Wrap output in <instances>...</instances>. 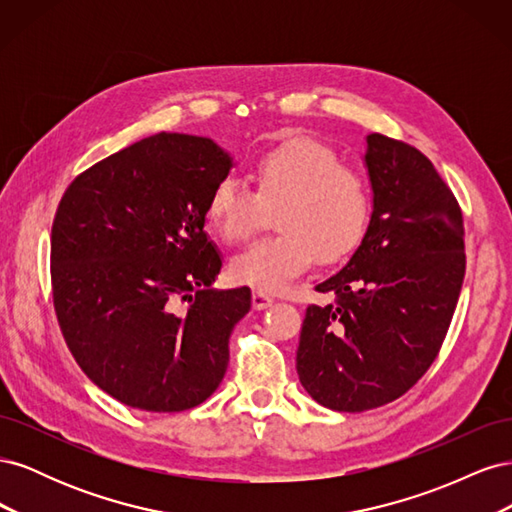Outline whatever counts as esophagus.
Listing matches in <instances>:
<instances>
[{
    "label": "esophagus",
    "instance_id": "obj_1",
    "mask_svg": "<svg viewBox=\"0 0 512 512\" xmlns=\"http://www.w3.org/2000/svg\"><path fill=\"white\" fill-rule=\"evenodd\" d=\"M273 297L271 294H267V292H254L252 294V305H254V309H267V307H271L273 305Z\"/></svg>",
    "mask_w": 512,
    "mask_h": 512
}]
</instances>
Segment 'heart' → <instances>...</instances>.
<instances>
[{
  "label": "heart",
  "instance_id": "heart-1",
  "mask_svg": "<svg viewBox=\"0 0 512 512\" xmlns=\"http://www.w3.org/2000/svg\"><path fill=\"white\" fill-rule=\"evenodd\" d=\"M254 190L226 177L213 185L207 218L230 243H247L275 215L280 235L252 245L230 262V277L258 292H282L318 258L335 262L363 239L371 198L365 179L335 153L290 138L252 162Z\"/></svg>",
  "mask_w": 512,
  "mask_h": 512
}]
</instances>
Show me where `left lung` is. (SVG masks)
<instances>
[{
	"mask_svg": "<svg viewBox=\"0 0 512 512\" xmlns=\"http://www.w3.org/2000/svg\"><path fill=\"white\" fill-rule=\"evenodd\" d=\"M374 213L348 265L316 286L297 371L318 404L363 412L410 391L436 361L466 275L463 215L453 190L416 147L367 136Z\"/></svg>",
	"mask_w": 512,
	"mask_h": 512,
	"instance_id": "8db88e82",
	"label": "left lung"
}]
</instances>
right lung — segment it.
<instances>
[{
    "label": "right lung",
    "instance_id": "obj_1",
    "mask_svg": "<svg viewBox=\"0 0 512 512\" xmlns=\"http://www.w3.org/2000/svg\"><path fill=\"white\" fill-rule=\"evenodd\" d=\"M230 166L211 138L160 132L87 168L59 200L61 335L87 378L130 408L190 410L226 374L230 333L252 307L247 286L209 288L222 256L205 232L207 200Z\"/></svg>",
    "mask_w": 512,
    "mask_h": 512
}]
</instances>
